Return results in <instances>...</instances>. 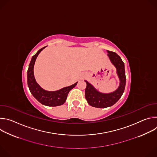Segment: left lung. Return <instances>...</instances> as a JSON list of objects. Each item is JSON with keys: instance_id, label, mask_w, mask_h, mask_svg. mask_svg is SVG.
Masks as SVG:
<instances>
[{"instance_id": "1", "label": "left lung", "mask_w": 157, "mask_h": 157, "mask_svg": "<svg viewBox=\"0 0 157 157\" xmlns=\"http://www.w3.org/2000/svg\"><path fill=\"white\" fill-rule=\"evenodd\" d=\"M107 52V56L115 68H116L117 75L119 77L120 84L116 91L110 93H102L87 81L85 89V98L87 103L94 107L105 108L113 105L116 104L122 96L126 83V77L125 71L124 63L121 58L115 52Z\"/></svg>"}]
</instances>
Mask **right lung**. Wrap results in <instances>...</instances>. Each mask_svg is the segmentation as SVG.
<instances>
[{
    "label": "right lung",
    "mask_w": 157,
    "mask_h": 157,
    "mask_svg": "<svg viewBox=\"0 0 157 157\" xmlns=\"http://www.w3.org/2000/svg\"><path fill=\"white\" fill-rule=\"evenodd\" d=\"M45 47H44L39 50L32 58L27 71L28 86L32 94L41 104L47 106H58L63 104L65 102L69 92L76 86L78 82L70 86L64 87L55 91H46L40 87L35 80L33 68L38 55Z\"/></svg>",
    "instance_id": "obj_1"
}]
</instances>
